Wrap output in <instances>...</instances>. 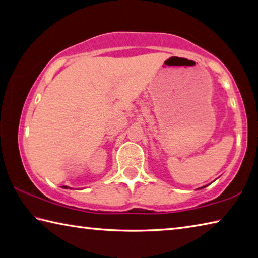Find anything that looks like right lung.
I'll return each instance as SVG.
<instances>
[{"label":"right lung","instance_id":"1","mask_svg":"<svg viewBox=\"0 0 258 258\" xmlns=\"http://www.w3.org/2000/svg\"><path fill=\"white\" fill-rule=\"evenodd\" d=\"M63 188H68V186H63Z\"/></svg>","mask_w":258,"mask_h":258}]
</instances>
